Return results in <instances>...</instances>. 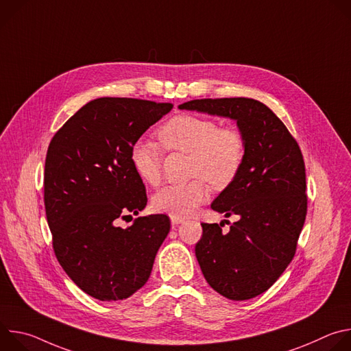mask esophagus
Masks as SVG:
<instances>
[{
  "instance_id": "obj_1",
  "label": "esophagus",
  "mask_w": 351,
  "mask_h": 351,
  "mask_svg": "<svg viewBox=\"0 0 351 351\" xmlns=\"http://www.w3.org/2000/svg\"><path fill=\"white\" fill-rule=\"evenodd\" d=\"M182 222H184V219H183V218H178V217H171V223H172L173 226H176V225H179V223H182Z\"/></svg>"
}]
</instances>
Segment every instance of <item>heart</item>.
<instances>
[{"mask_svg": "<svg viewBox=\"0 0 351 351\" xmlns=\"http://www.w3.org/2000/svg\"><path fill=\"white\" fill-rule=\"evenodd\" d=\"M158 138L167 149L190 154L189 173L195 178L183 184H168L154 194V210L171 217H187L203 204L210 195L207 182L217 190L228 189L237 179L245 157L240 130L219 128L217 121L206 117L176 115L160 128ZM130 162L143 182L158 184L162 154L153 141H137L130 149Z\"/></svg>", "mask_w": 351, "mask_h": 351, "instance_id": "obj_1", "label": "heart"}]
</instances>
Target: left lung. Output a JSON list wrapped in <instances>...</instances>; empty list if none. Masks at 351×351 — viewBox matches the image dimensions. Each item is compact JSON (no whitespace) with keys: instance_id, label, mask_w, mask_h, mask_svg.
Wrapping results in <instances>:
<instances>
[{"instance_id":"left-lung-1","label":"left lung","mask_w":351,"mask_h":351,"mask_svg":"<svg viewBox=\"0 0 351 351\" xmlns=\"http://www.w3.org/2000/svg\"><path fill=\"white\" fill-rule=\"evenodd\" d=\"M236 121L245 143L237 179L211 208L236 215L228 233L202 223L195 257L208 285L229 300L253 298L268 290L294 257L307 215L303 154L283 122L253 98H204L179 106Z\"/></svg>"}]
</instances>
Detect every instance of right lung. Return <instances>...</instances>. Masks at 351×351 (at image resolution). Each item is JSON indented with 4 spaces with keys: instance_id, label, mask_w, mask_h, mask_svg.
I'll list each match as a JSON object with an SVG mask.
<instances>
[{
    "instance_id": "right-lung-1",
    "label": "right lung",
    "mask_w": 351,
    "mask_h": 351,
    "mask_svg": "<svg viewBox=\"0 0 351 351\" xmlns=\"http://www.w3.org/2000/svg\"><path fill=\"white\" fill-rule=\"evenodd\" d=\"M169 103L103 97L83 106L56 133L44 168V204L56 256L66 275L101 302L125 300L152 274L171 229L164 214L130 218L147 206L130 162L140 136Z\"/></svg>"
}]
</instances>
